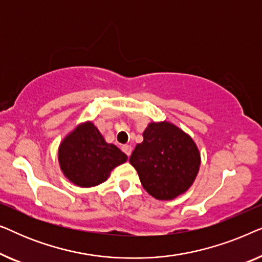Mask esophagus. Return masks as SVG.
<instances>
[{
	"label": "esophagus",
	"mask_w": 262,
	"mask_h": 262,
	"mask_svg": "<svg viewBox=\"0 0 262 262\" xmlns=\"http://www.w3.org/2000/svg\"><path fill=\"white\" fill-rule=\"evenodd\" d=\"M121 150H123V151L126 154L127 156H130L131 152H132V146L128 145V144H125V145L121 146Z\"/></svg>",
	"instance_id": "1"
}]
</instances>
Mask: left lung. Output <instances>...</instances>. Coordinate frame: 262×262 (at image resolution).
I'll use <instances>...</instances> for the list:
<instances>
[{
    "label": "left lung",
    "mask_w": 262,
    "mask_h": 262,
    "mask_svg": "<svg viewBox=\"0 0 262 262\" xmlns=\"http://www.w3.org/2000/svg\"><path fill=\"white\" fill-rule=\"evenodd\" d=\"M130 163L146 192L159 200H171L185 193L195 180L200 154L181 128L168 121L150 123L143 142L136 145Z\"/></svg>",
    "instance_id": "1"
}]
</instances>
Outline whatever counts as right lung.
<instances>
[{"label":"right lung","mask_w":262,"mask_h":262,"mask_svg":"<svg viewBox=\"0 0 262 262\" xmlns=\"http://www.w3.org/2000/svg\"><path fill=\"white\" fill-rule=\"evenodd\" d=\"M127 156L114 144L106 143L92 121L71 131L58 149L60 169L80 187H93L108 179L111 171L126 162Z\"/></svg>","instance_id":"obj_1"}]
</instances>
